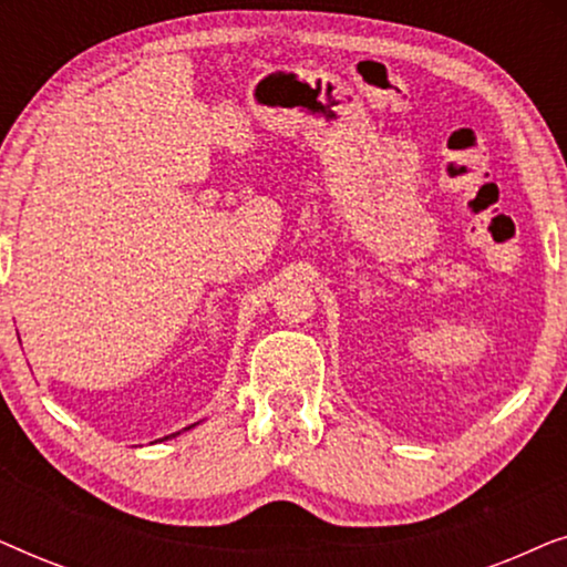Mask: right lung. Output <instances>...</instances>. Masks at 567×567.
<instances>
[{
	"mask_svg": "<svg viewBox=\"0 0 567 567\" xmlns=\"http://www.w3.org/2000/svg\"><path fill=\"white\" fill-rule=\"evenodd\" d=\"M173 436H175V433H173Z\"/></svg>",
	"mask_w": 567,
	"mask_h": 567,
	"instance_id": "1",
	"label": "right lung"
}]
</instances>
